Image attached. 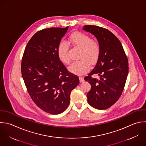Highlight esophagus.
Instances as JSON below:
<instances>
[{
	"instance_id": "obj_1",
	"label": "esophagus",
	"mask_w": 146,
	"mask_h": 146,
	"mask_svg": "<svg viewBox=\"0 0 146 146\" xmlns=\"http://www.w3.org/2000/svg\"><path fill=\"white\" fill-rule=\"evenodd\" d=\"M79 80H80V82H83L84 81V78L82 76H79Z\"/></svg>"
}]
</instances>
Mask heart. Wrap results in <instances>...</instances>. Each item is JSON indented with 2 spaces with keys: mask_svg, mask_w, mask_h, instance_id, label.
Instances as JSON below:
<instances>
[{
  "mask_svg": "<svg viewBox=\"0 0 146 146\" xmlns=\"http://www.w3.org/2000/svg\"><path fill=\"white\" fill-rule=\"evenodd\" d=\"M68 43L72 46L80 48L79 59L73 62L69 67V70L76 74L82 75L88 71L90 63L94 64L98 60L100 54V47L99 43L91 39L86 34L76 32L72 34L68 38ZM68 46L64 42H61L58 47L57 54L60 60L68 64L70 62L68 55Z\"/></svg>",
  "mask_w": 146,
  "mask_h": 146,
  "instance_id": "heart-1",
  "label": "heart"
}]
</instances>
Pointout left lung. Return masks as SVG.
I'll return each mask as SVG.
<instances>
[{
    "label": "left lung",
    "instance_id": "left-lung-1",
    "mask_svg": "<svg viewBox=\"0 0 146 146\" xmlns=\"http://www.w3.org/2000/svg\"><path fill=\"white\" fill-rule=\"evenodd\" d=\"M83 30L93 34L100 47V54L94 68L84 78L91 86L87 93L88 104L95 108H108L120 97L128 72V62L117 38L109 30L92 25ZM97 74L99 79L92 76Z\"/></svg>",
    "mask_w": 146,
    "mask_h": 146
}]
</instances>
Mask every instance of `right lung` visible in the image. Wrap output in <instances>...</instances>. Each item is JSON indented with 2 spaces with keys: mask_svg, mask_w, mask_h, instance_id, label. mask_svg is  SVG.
<instances>
[{
  "mask_svg": "<svg viewBox=\"0 0 146 146\" xmlns=\"http://www.w3.org/2000/svg\"><path fill=\"white\" fill-rule=\"evenodd\" d=\"M68 29L52 27L35 33L26 46L21 63L22 75L32 100L53 115L66 110L71 92L79 83L78 76L67 71L57 54Z\"/></svg>",
  "mask_w": 146,
  "mask_h": 146,
  "instance_id": "right-lung-1",
  "label": "right lung"
}]
</instances>
